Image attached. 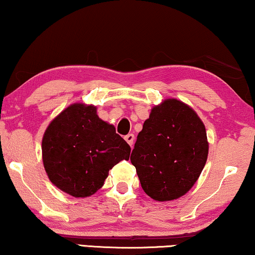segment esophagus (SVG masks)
<instances>
[{
	"instance_id": "esophagus-1",
	"label": "esophagus",
	"mask_w": 255,
	"mask_h": 255,
	"mask_svg": "<svg viewBox=\"0 0 255 255\" xmlns=\"http://www.w3.org/2000/svg\"><path fill=\"white\" fill-rule=\"evenodd\" d=\"M125 140H127V142L130 144V146L132 147L133 143H134V134L133 133H128V135H125Z\"/></svg>"
}]
</instances>
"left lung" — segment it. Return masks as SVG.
<instances>
[{
    "instance_id": "left-lung-1",
    "label": "left lung",
    "mask_w": 255,
    "mask_h": 255,
    "mask_svg": "<svg viewBox=\"0 0 255 255\" xmlns=\"http://www.w3.org/2000/svg\"><path fill=\"white\" fill-rule=\"evenodd\" d=\"M207 154L202 120L182 101L166 99L144 121L130 159L144 193L165 202L190 190L205 166Z\"/></svg>"
}]
</instances>
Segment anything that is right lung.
Listing matches in <instances>:
<instances>
[{"label":"right lung","mask_w":255,"mask_h":255,"mask_svg":"<svg viewBox=\"0 0 255 255\" xmlns=\"http://www.w3.org/2000/svg\"><path fill=\"white\" fill-rule=\"evenodd\" d=\"M130 152L114 125L100 120L92 105H70L49 124L42 140L43 165L50 181L74 197L97 193L109 170L128 160Z\"/></svg>","instance_id":"add662e5"}]
</instances>
